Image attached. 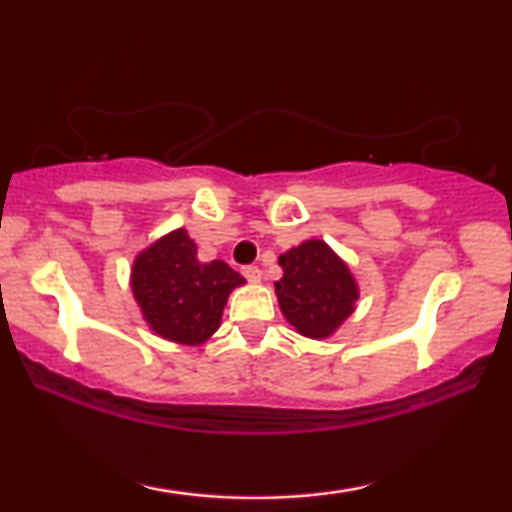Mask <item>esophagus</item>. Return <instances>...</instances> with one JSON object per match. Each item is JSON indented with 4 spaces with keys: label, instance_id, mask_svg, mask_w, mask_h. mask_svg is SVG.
Segmentation results:
<instances>
[{
    "label": "esophagus",
    "instance_id": "obj_1",
    "mask_svg": "<svg viewBox=\"0 0 512 512\" xmlns=\"http://www.w3.org/2000/svg\"><path fill=\"white\" fill-rule=\"evenodd\" d=\"M242 275L247 277L251 284H258V282H261V277H263L261 270H258L256 265H247V268H242Z\"/></svg>",
    "mask_w": 512,
    "mask_h": 512
}]
</instances>
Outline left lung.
<instances>
[{
    "instance_id": "left-lung-1",
    "label": "left lung",
    "mask_w": 512,
    "mask_h": 512,
    "mask_svg": "<svg viewBox=\"0 0 512 512\" xmlns=\"http://www.w3.org/2000/svg\"><path fill=\"white\" fill-rule=\"evenodd\" d=\"M282 279L275 296L284 319L310 340H326L352 317L359 300V282L324 240H305L279 256Z\"/></svg>"
}]
</instances>
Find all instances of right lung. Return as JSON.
I'll return each mask as SVG.
<instances>
[{"instance_id": "obj_1", "label": "right lung", "mask_w": 512, "mask_h": 512, "mask_svg": "<svg viewBox=\"0 0 512 512\" xmlns=\"http://www.w3.org/2000/svg\"><path fill=\"white\" fill-rule=\"evenodd\" d=\"M244 284L228 263H200L186 228L153 240L130 268V291L146 326L186 347L205 345L219 331L230 293Z\"/></svg>"}]
</instances>
